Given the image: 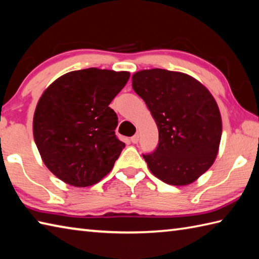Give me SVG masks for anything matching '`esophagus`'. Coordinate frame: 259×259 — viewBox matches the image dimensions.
Wrapping results in <instances>:
<instances>
[{
    "label": "esophagus",
    "instance_id": "34e87169",
    "mask_svg": "<svg viewBox=\"0 0 259 259\" xmlns=\"http://www.w3.org/2000/svg\"><path fill=\"white\" fill-rule=\"evenodd\" d=\"M130 141H131V143H133V144H138V141H139V135L136 134L135 136L131 137Z\"/></svg>",
    "mask_w": 259,
    "mask_h": 259
}]
</instances>
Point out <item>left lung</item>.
<instances>
[{"label": "left lung", "mask_w": 259, "mask_h": 259, "mask_svg": "<svg viewBox=\"0 0 259 259\" xmlns=\"http://www.w3.org/2000/svg\"><path fill=\"white\" fill-rule=\"evenodd\" d=\"M133 89L150 110L159 140L143 154L156 177L187 185L210 168L219 149L222 123L213 96L191 76L154 68L137 72Z\"/></svg>", "instance_id": "left-lung-1"}]
</instances>
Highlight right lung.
<instances>
[{
	"label": "right lung",
	"mask_w": 259,
	"mask_h": 259,
	"mask_svg": "<svg viewBox=\"0 0 259 259\" xmlns=\"http://www.w3.org/2000/svg\"><path fill=\"white\" fill-rule=\"evenodd\" d=\"M130 73L86 68L60 76L45 91L33 115V137L45 165L69 185L85 187L110 173L124 144L109 104Z\"/></svg>",
	"instance_id": "right-lung-1"
}]
</instances>
